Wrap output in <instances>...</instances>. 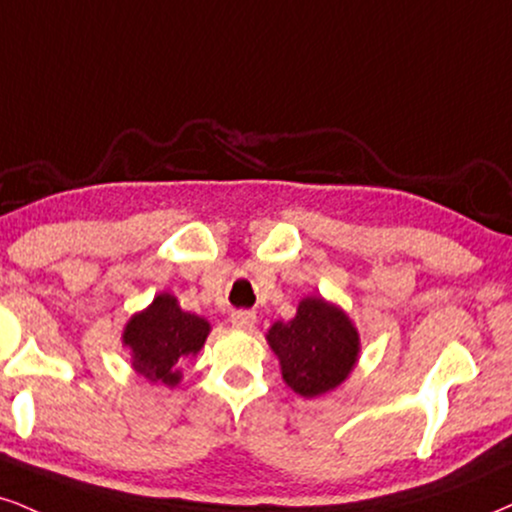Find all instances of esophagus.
<instances>
[{"mask_svg": "<svg viewBox=\"0 0 512 512\" xmlns=\"http://www.w3.org/2000/svg\"><path fill=\"white\" fill-rule=\"evenodd\" d=\"M230 323L237 330H251L256 325V313L254 311H232L230 313Z\"/></svg>", "mask_w": 512, "mask_h": 512, "instance_id": "1", "label": "esophagus"}]
</instances>
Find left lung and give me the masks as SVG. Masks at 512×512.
<instances>
[{"label":"left lung","mask_w":512,"mask_h":512,"mask_svg":"<svg viewBox=\"0 0 512 512\" xmlns=\"http://www.w3.org/2000/svg\"><path fill=\"white\" fill-rule=\"evenodd\" d=\"M266 339L280 358L282 380L306 399L339 387L361 351V337L349 315L323 296L301 299L294 318L289 323L277 320Z\"/></svg>","instance_id":"left-lung-1"}]
</instances>
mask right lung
Instances as JSON below:
<instances>
[{
  "instance_id": "right-lung-1",
  "label": "right lung",
  "mask_w": 512,
  "mask_h": 512,
  "mask_svg": "<svg viewBox=\"0 0 512 512\" xmlns=\"http://www.w3.org/2000/svg\"><path fill=\"white\" fill-rule=\"evenodd\" d=\"M208 332V320L197 313L182 311L178 299L163 292L128 320L123 344L132 353L135 372L151 382L175 387L182 380V361L187 356H197Z\"/></svg>"
}]
</instances>
